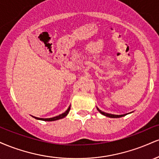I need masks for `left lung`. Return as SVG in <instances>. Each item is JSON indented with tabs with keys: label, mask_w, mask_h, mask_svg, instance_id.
<instances>
[{
	"label": "left lung",
	"mask_w": 159,
	"mask_h": 159,
	"mask_svg": "<svg viewBox=\"0 0 159 159\" xmlns=\"http://www.w3.org/2000/svg\"><path fill=\"white\" fill-rule=\"evenodd\" d=\"M97 110L98 111V112L100 113V114H103L104 116H106L107 117H111V118H119V117H122V116H125L127 114H122V115H116V114H107V113H105V112H103V111H102L101 110H99V109L97 107Z\"/></svg>",
	"instance_id": "left-lung-1"
}]
</instances>
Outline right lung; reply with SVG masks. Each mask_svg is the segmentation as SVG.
<instances>
[{
    "mask_svg": "<svg viewBox=\"0 0 159 159\" xmlns=\"http://www.w3.org/2000/svg\"><path fill=\"white\" fill-rule=\"evenodd\" d=\"M69 111H70V106L68 107V109H67V110L64 113H63V114L58 115V116H54V117H52V118H38V117H36V116H34V117L35 118V119L40 120H44V121H54V120H57L62 119V118L65 117V116L69 114Z\"/></svg>",
    "mask_w": 159,
    "mask_h": 159,
    "instance_id": "right-lung-1",
    "label": "right lung"
}]
</instances>
